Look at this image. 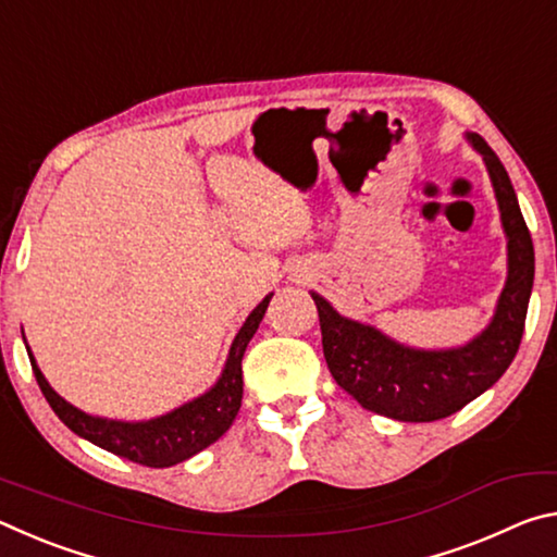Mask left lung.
I'll use <instances>...</instances> for the list:
<instances>
[{
	"mask_svg": "<svg viewBox=\"0 0 557 557\" xmlns=\"http://www.w3.org/2000/svg\"><path fill=\"white\" fill-rule=\"evenodd\" d=\"M467 139L484 157L508 240L506 287L498 297L492 324L482 334L459 348L420 351L393 342L379 329L342 317L324 297L312 292L324 358L334 381L366 410L400 422L449 418L492 388L521 346L535 272L533 240L518 209L511 178L494 149L474 132H469Z\"/></svg>",
	"mask_w": 557,
	"mask_h": 557,
	"instance_id": "8db88e82",
	"label": "left lung"
}]
</instances>
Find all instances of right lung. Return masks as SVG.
Instances as JSON below:
<instances>
[{
	"mask_svg": "<svg viewBox=\"0 0 557 557\" xmlns=\"http://www.w3.org/2000/svg\"><path fill=\"white\" fill-rule=\"evenodd\" d=\"M270 299L272 295L262 299L248 314V319H245L240 332L235 334L228 351V361H225L221 379L215 381L213 388L199 395L196 400L182 405V408L162 414V418L147 422H117L106 418H92V414L73 408L71 403H65L61 395L51 388L29 351L36 383H39L44 398L49 400L63 425L71 428L78 437L112 451V455L137 461V465L154 469L174 467L178 461L199 455L201 449L213 445V442L233 425L243 400V354L245 348H248L252 334L258 332Z\"/></svg>",
	"mask_w": 557,
	"mask_h": 557,
	"instance_id": "right-lung-1",
	"label": "right lung"
}]
</instances>
